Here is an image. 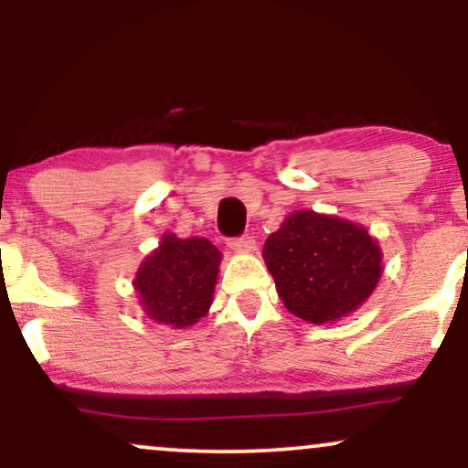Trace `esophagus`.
I'll use <instances>...</instances> for the list:
<instances>
[{"label":"esophagus","instance_id":"34e87169","mask_svg":"<svg viewBox=\"0 0 468 468\" xmlns=\"http://www.w3.org/2000/svg\"><path fill=\"white\" fill-rule=\"evenodd\" d=\"M229 249L233 252H244V255H249V252H255L257 250V241L252 238H238V239H230L229 241Z\"/></svg>","mask_w":468,"mask_h":468}]
</instances>
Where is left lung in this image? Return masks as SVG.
I'll use <instances>...</instances> for the list:
<instances>
[{"label":"left lung","mask_w":468,"mask_h":468,"mask_svg":"<svg viewBox=\"0 0 468 468\" xmlns=\"http://www.w3.org/2000/svg\"><path fill=\"white\" fill-rule=\"evenodd\" d=\"M261 255L283 305L314 325L361 308L383 275V250L367 229L310 208L290 213Z\"/></svg>","instance_id":"8db88e82"}]
</instances>
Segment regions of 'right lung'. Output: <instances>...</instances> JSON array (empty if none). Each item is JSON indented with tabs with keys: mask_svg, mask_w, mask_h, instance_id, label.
<instances>
[{
	"mask_svg": "<svg viewBox=\"0 0 468 468\" xmlns=\"http://www.w3.org/2000/svg\"><path fill=\"white\" fill-rule=\"evenodd\" d=\"M219 261L222 252L208 239L165 233L133 279L143 313L174 330L197 324L213 303Z\"/></svg>",
	"mask_w": 468,
	"mask_h": 468,
	"instance_id": "add662e5",
	"label": "right lung"
}]
</instances>
